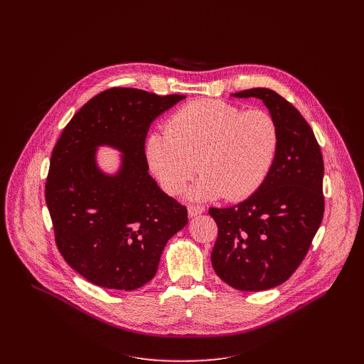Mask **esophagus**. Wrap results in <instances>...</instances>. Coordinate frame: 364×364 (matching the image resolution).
I'll return each instance as SVG.
<instances>
[{
	"instance_id": "obj_1",
	"label": "esophagus",
	"mask_w": 364,
	"mask_h": 364,
	"mask_svg": "<svg viewBox=\"0 0 364 364\" xmlns=\"http://www.w3.org/2000/svg\"><path fill=\"white\" fill-rule=\"evenodd\" d=\"M203 212H204V207H201V205H193V204L188 205V218H196V216L201 215Z\"/></svg>"
}]
</instances>
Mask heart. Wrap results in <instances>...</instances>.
<instances>
[{
  "mask_svg": "<svg viewBox=\"0 0 364 364\" xmlns=\"http://www.w3.org/2000/svg\"><path fill=\"white\" fill-rule=\"evenodd\" d=\"M279 131L265 111H242L230 103L200 99L176 109L164 132H151L145 159L151 173L170 196L190 190L196 200L225 196L236 201L252 196L268 178L277 159Z\"/></svg>",
  "mask_w": 364,
  "mask_h": 364,
  "instance_id": "b5f03b06",
  "label": "heart"
}]
</instances>
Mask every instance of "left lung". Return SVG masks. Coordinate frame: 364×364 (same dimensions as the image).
Listing matches in <instances>:
<instances>
[{"instance_id":"left-lung-1","label":"left lung","mask_w":364,"mask_h":364,"mask_svg":"<svg viewBox=\"0 0 364 364\" xmlns=\"http://www.w3.org/2000/svg\"><path fill=\"white\" fill-rule=\"evenodd\" d=\"M264 102L279 131L272 170L250 197L228 209H209L218 223L212 265L239 291H265L299 267L324 215V163L313 129L277 92L255 87L232 95Z\"/></svg>"}]
</instances>
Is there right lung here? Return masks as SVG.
<instances>
[{"instance_id":"right-lung-1","label":"right lung","mask_w":364,"mask_h":364,"mask_svg":"<svg viewBox=\"0 0 364 364\" xmlns=\"http://www.w3.org/2000/svg\"><path fill=\"white\" fill-rule=\"evenodd\" d=\"M184 97L108 89L85 103L53 148L46 203L56 243L97 287L132 291L149 282L167 242L187 225V209L159 187L145 159L151 124ZM99 146L123 154L115 175L97 166Z\"/></svg>"}]
</instances>
